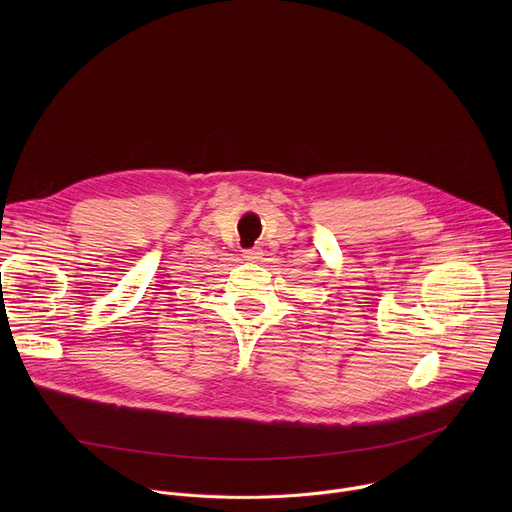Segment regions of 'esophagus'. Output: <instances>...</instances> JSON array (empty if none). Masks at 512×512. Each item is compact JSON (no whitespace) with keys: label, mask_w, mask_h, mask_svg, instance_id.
Here are the masks:
<instances>
[{"label":"esophagus","mask_w":512,"mask_h":512,"mask_svg":"<svg viewBox=\"0 0 512 512\" xmlns=\"http://www.w3.org/2000/svg\"><path fill=\"white\" fill-rule=\"evenodd\" d=\"M243 259H245V261H253V263H255V261H261V259H263V251H261L259 247L245 249V251H243Z\"/></svg>","instance_id":"obj_1"}]
</instances>
